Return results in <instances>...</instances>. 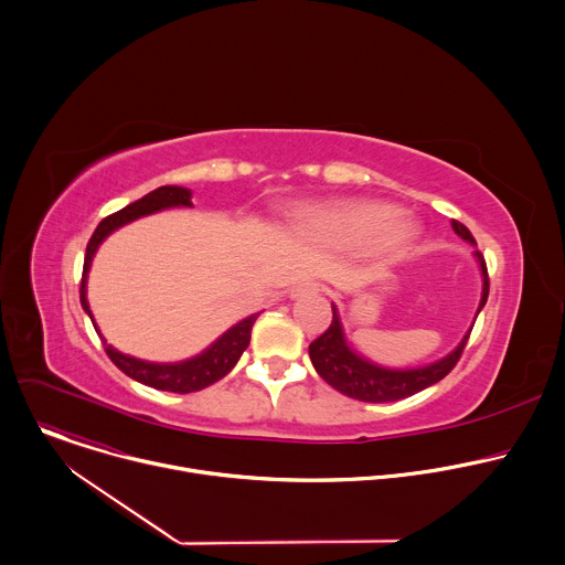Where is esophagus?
<instances>
[{
  "label": "esophagus",
  "mask_w": 565,
  "mask_h": 565,
  "mask_svg": "<svg viewBox=\"0 0 565 565\" xmlns=\"http://www.w3.org/2000/svg\"><path fill=\"white\" fill-rule=\"evenodd\" d=\"M317 290H319V284H317V281H312V279H301V281H297V284L290 286L288 295H290L292 299H297V297H303V295H315Z\"/></svg>",
  "instance_id": "1"
}]
</instances>
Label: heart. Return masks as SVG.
<instances>
[{
  "label": "heart",
  "instance_id": "1",
  "mask_svg": "<svg viewBox=\"0 0 565 565\" xmlns=\"http://www.w3.org/2000/svg\"><path fill=\"white\" fill-rule=\"evenodd\" d=\"M306 225L321 238L342 246H366L373 255L391 259L412 248L420 225L377 201H347L315 207L303 214Z\"/></svg>",
  "mask_w": 565,
  "mask_h": 565
}]
</instances>
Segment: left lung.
<instances>
[{"mask_svg":"<svg viewBox=\"0 0 565 565\" xmlns=\"http://www.w3.org/2000/svg\"><path fill=\"white\" fill-rule=\"evenodd\" d=\"M454 232L467 241V244L476 246V241L471 236V232L458 223L451 221ZM473 259L478 262L480 268V277H482V290H480V301L476 308V317L482 310L490 295V279H488V268H486V259L478 250H473ZM333 306V321L324 335H319L310 347H308V355L310 362L315 366V371L319 373V377L329 382L333 388H338L340 393L353 397V399H362V402H395L402 397H409L414 393L425 391L427 386L440 382L458 362L469 333L462 335V340L458 342V347L454 351H449L445 358L423 364V366H412V369H391V366H382L369 358H364L362 353H358L351 342L347 340L344 327H342V317L335 303Z\"/></svg>","mask_w":565,"mask_h":565,"instance_id":"8db88e82","label":"left lung"}]
</instances>
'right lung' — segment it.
<instances>
[{
    "instance_id": "right-lung-1",
    "label": "right lung",
    "mask_w": 565,
    "mask_h": 565,
    "mask_svg": "<svg viewBox=\"0 0 565 565\" xmlns=\"http://www.w3.org/2000/svg\"><path fill=\"white\" fill-rule=\"evenodd\" d=\"M170 207H192V190L179 188V185H163L100 221V225L96 227L94 236L89 238V246H87L83 286H79V303H83V310L92 317L94 329L98 331L107 355L125 375H129L131 380H136L140 384L158 388V391L192 393V391H201V388L218 382L234 369L238 358L244 355V351L250 344V333H253V327H255L259 312H253L250 317L236 321L234 327H230L221 338H216L207 349H203L194 358H188L181 362H149V360H140V358L120 353L118 349L107 344V340L103 338V333L96 324L89 299H87L89 270H92L98 248L103 246V241L109 234H114L118 227H122L140 216H149V214H156L160 210H170Z\"/></svg>"
}]
</instances>
